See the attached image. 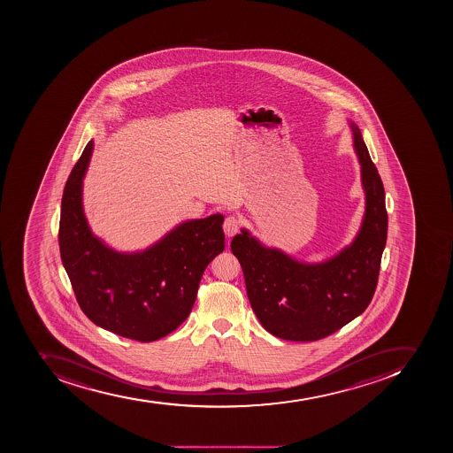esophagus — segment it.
<instances>
[{
    "instance_id": "1",
    "label": "esophagus",
    "mask_w": 453,
    "mask_h": 453,
    "mask_svg": "<svg viewBox=\"0 0 453 453\" xmlns=\"http://www.w3.org/2000/svg\"><path fill=\"white\" fill-rule=\"evenodd\" d=\"M239 220L234 216L226 217L223 228H225L226 236L232 237L239 232Z\"/></svg>"
}]
</instances>
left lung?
<instances>
[{
  "mask_svg": "<svg viewBox=\"0 0 453 453\" xmlns=\"http://www.w3.org/2000/svg\"><path fill=\"white\" fill-rule=\"evenodd\" d=\"M365 189V214L352 243L321 264H303L266 248L242 228L232 252L260 325L273 336L314 342L330 336L366 310L377 289L388 214L382 180L360 130L350 121Z\"/></svg>",
  "mask_w": 453,
  "mask_h": 453,
  "instance_id": "8db88e82",
  "label": "left lung"
}]
</instances>
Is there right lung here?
<instances>
[{"label": "right lung", "instance_id": "right-lung-1", "mask_svg": "<svg viewBox=\"0 0 453 453\" xmlns=\"http://www.w3.org/2000/svg\"><path fill=\"white\" fill-rule=\"evenodd\" d=\"M89 141L65 185L59 249L76 301L94 325L153 342L184 323L207 265L225 250L221 214L189 220L143 252L120 253L94 236L82 209Z\"/></svg>", "mask_w": 453, "mask_h": 453}]
</instances>
